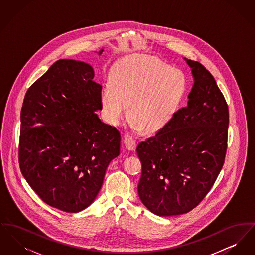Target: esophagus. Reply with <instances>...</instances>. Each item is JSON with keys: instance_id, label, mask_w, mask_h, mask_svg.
<instances>
[{"instance_id": "1", "label": "esophagus", "mask_w": 255, "mask_h": 255, "mask_svg": "<svg viewBox=\"0 0 255 255\" xmlns=\"http://www.w3.org/2000/svg\"><path fill=\"white\" fill-rule=\"evenodd\" d=\"M124 144L126 146V148L130 151H133L136 147V143H135V140L133 139L132 136L126 134L124 135Z\"/></svg>"}]
</instances>
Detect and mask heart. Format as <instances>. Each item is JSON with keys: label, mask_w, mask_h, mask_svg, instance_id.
<instances>
[{"label": "heart", "mask_w": 255, "mask_h": 255, "mask_svg": "<svg viewBox=\"0 0 255 255\" xmlns=\"http://www.w3.org/2000/svg\"><path fill=\"white\" fill-rule=\"evenodd\" d=\"M112 83L103 86L101 104L115 125L128 117L135 130L156 133L174 118L187 89L182 70L148 54H133L120 61Z\"/></svg>", "instance_id": "heart-1"}]
</instances>
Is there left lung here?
<instances>
[{
  "mask_svg": "<svg viewBox=\"0 0 255 255\" xmlns=\"http://www.w3.org/2000/svg\"><path fill=\"white\" fill-rule=\"evenodd\" d=\"M185 61L194 77L187 106L136 147L142 164L138 196L158 216L180 215L198 206L216 181L228 147L227 101L201 63Z\"/></svg>",
  "mask_w": 255,
  "mask_h": 255,
  "instance_id": "8db88e82",
  "label": "left lung"
}]
</instances>
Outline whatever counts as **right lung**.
Returning a JSON list of instances; mask_svg holds the SVG:
<instances>
[{"label":"right lung","mask_w":255,"mask_h":255,"mask_svg":"<svg viewBox=\"0 0 255 255\" xmlns=\"http://www.w3.org/2000/svg\"><path fill=\"white\" fill-rule=\"evenodd\" d=\"M94 77L88 63L56 61L28 88L21 111V172L46 204L71 213L95 201L120 155L121 133L96 114L102 87Z\"/></svg>","instance_id":"right-lung-1"}]
</instances>
